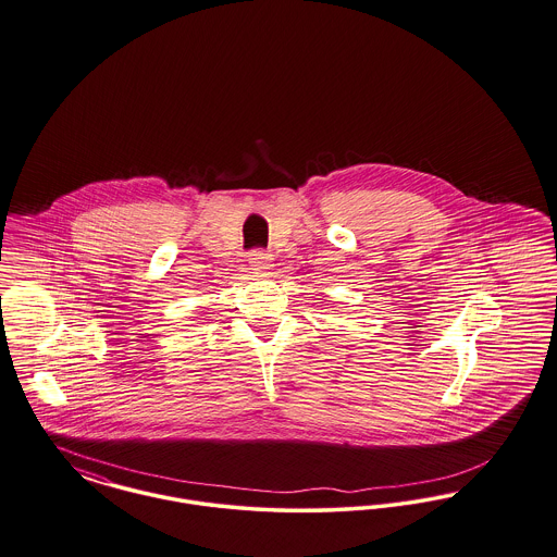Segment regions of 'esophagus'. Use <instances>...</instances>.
<instances>
[{
	"instance_id": "1",
	"label": "esophagus",
	"mask_w": 557,
	"mask_h": 557,
	"mask_svg": "<svg viewBox=\"0 0 557 557\" xmlns=\"http://www.w3.org/2000/svg\"><path fill=\"white\" fill-rule=\"evenodd\" d=\"M273 259L267 255V252H262V250H255L252 255H250V269L255 271V273H269V269L273 267Z\"/></svg>"
}]
</instances>
